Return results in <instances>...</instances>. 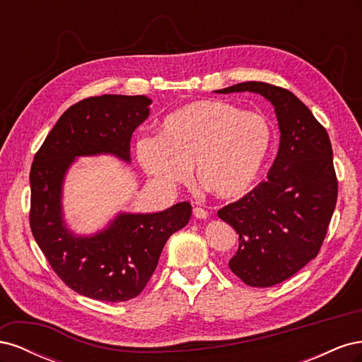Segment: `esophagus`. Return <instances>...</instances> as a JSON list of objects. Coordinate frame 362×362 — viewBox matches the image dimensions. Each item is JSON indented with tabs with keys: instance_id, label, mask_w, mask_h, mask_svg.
I'll use <instances>...</instances> for the list:
<instances>
[{
	"instance_id": "34e87169",
	"label": "esophagus",
	"mask_w": 362,
	"mask_h": 362,
	"mask_svg": "<svg viewBox=\"0 0 362 362\" xmlns=\"http://www.w3.org/2000/svg\"><path fill=\"white\" fill-rule=\"evenodd\" d=\"M193 216L196 218H206L208 217V211L204 210V208H201V206H194L193 208Z\"/></svg>"
}]
</instances>
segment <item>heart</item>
Returning a JSON list of instances; mask_svg holds the SVG:
<instances>
[{
  "instance_id": "b5f03b06",
  "label": "heart",
  "mask_w": 362,
  "mask_h": 362,
  "mask_svg": "<svg viewBox=\"0 0 362 362\" xmlns=\"http://www.w3.org/2000/svg\"><path fill=\"white\" fill-rule=\"evenodd\" d=\"M273 131L266 117L245 113L223 101H196L163 119L158 137H141L140 166L161 185L173 187L196 178L221 199L246 194L264 168Z\"/></svg>"
}]
</instances>
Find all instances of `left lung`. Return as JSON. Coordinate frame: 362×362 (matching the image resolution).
<instances>
[{
	"label": "left lung",
	"mask_w": 362,
	"mask_h": 362,
	"mask_svg": "<svg viewBox=\"0 0 362 362\" xmlns=\"http://www.w3.org/2000/svg\"><path fill=\"white\" fill-rule=\"evenodd\" d=\"M216 92H254L275 105L281 144L267 180L217 216L238 234L229 269L250 287L276 286L323 245L338 194L331 140L310 108L282 87L246 81Z\"/></svg>",
	"instance_id": "1"
}]
</instances>
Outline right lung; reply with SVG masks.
<instances>
[{
  "mask_svg": "<svg viewBox=\"0 0 362 362\" xmlns=\"http://www.w3.org/2000/svg\"><path fill=\"white\" fill-rule=\"evenodd\" d=\"M151 103L145 95L86 98L60 116L31 164L33 237L57 276L95 300L125 302L144 291L168 238L192 216V205L180 202L152 214L120 213L90 237H76L64 226L62 184L75 157L113 154L129 161L131 136Z\"/></svg>",
  "mask_w": 362,
  "mask_h": 362,
  "instance_id": "right-lung-1",
  "label": "right lung"
}]
</instances>
